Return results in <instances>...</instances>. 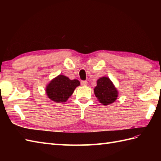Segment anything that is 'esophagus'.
Masks as SVG:
<instances>
[{
	"label": "esophagus",
	"instance_id": "obj_1",
	"mask_svg": "<svg viewBox=\"0 0 161 161\" xmlns=\"http://www.w3.org/2000/svg\"><path fill=\"white\" fill-rule=\"evenodd\" d=\"M88 81H81V86H87Z\"/></svg>",
	"mask_w": 161,
	"mask_h": 161
}]
</instances>
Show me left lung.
<instances>
[{
    "mask_svg": "<svg viewBox=\"0 0 161 161\" xmlns=\"http://www.w3.org/2000/svg\"><path fill=\"white\" fill-rule=\"evenodd\" d=\"M94 93L97 100L104 105L113 103L118 97L117 90L110 79L107 77H101L97 81V86L95 88Z\"/></svg>",
    "mask_w": 161,
    "mask_h": 161,
    "instance_id": "1",
    "label": "left lung"
}]
</instances>
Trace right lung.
<instances>
[{"mask_svg":"<svg viewBox=\"0 0 161 161\" xmlns=\"http://www.w3.org/2000/svg\"><path fill=\"white\" fill-rule=\"evenodd\" d=\"M80 82L77 80H70L64 75H59L50 81L47 86L46 93L54 102H65Z\"/></svg>","mask_w":161,"mask_h":161,"instance_id":"obj_1","label":"right lung"}]
</instances>
